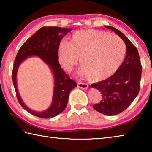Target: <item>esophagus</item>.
<instances>
[{
    "mask_svg": "<svg viewBox=\"0 0 152 152\" xmlns=\"http://www.w3.org/2000/svg\"><path fill=\"white\" fill-rule=\"evenodd\" d=\"M77 85H78V88H80L82 89H87L88 88V84H86V83H82V82H78V84H77Z\"/></svg>",
    "mask_w": 152,
    "mask_h": 152,
    "instance_id": "1",
    "label": "esophagus"
}]
</instances>
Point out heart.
<instances>
[{
  "label": "heart",
  "instance_id": "b5f03b06",
  "mask_svg": "<svg viewBox=\"0 0 152 152\" xmlns=\"http://www.w3.org/2000/svg\"><path fill=\"white\" fill-rule=\"evenodd\" d=\"M58 60L66 71L80 58L82 75L91 81L109 78L119 70L126 53V46L115 35L94 29L79 30L70 42L61 41L58 45Z\"/></svg>",
  "mask_w": 152,
  "mask_h": 152
}]
</instances>
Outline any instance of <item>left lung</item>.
<instances>
[{"label": "left lung", "mask_w": 152, "mask_h": 152, "mask_svg": "<svg viewBox=\"0 0 152 152\" xmlns=\"http://www.w3.org/2000/svg\"><path fill=\"white\" fill-rule=\"evenodd\" d=\"M104 27L119 35L127 48L125 60L119 70L109 78L91 86L99 90L102 97L99 103L92 107L96 111L110 116L125 110L137 96L142 68L137 48L129 39L116 28Z\"/></svg>", "instance_id": "left-lung-1"}]
</instances>
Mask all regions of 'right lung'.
Wrapping results in <instances>:
<instances>
[{
	"label": "right lung",
	"mask_w": 152,
	"mask_h": 152,
	"mask_svg": "<svg viewBox=\"0 0 152 152\" xmlns=\"http://www.w3.org/2000/svg\"><path fill=\"white\" fill-rule=\"evenodd\" d=\"M71 29L59 27H43L29 37L18 51L12 68V82L17 98L23 108L35 116L50 119L66 109L70 91L77 86L76 82L70 78L61 68L58 60V45L61 40ZM35 55L47 63L53 71L55 88L53 104L43 112H34L28 108L20 99L16 87V73L20 63L25 58Z\"/></svg>",
	"instance_id": "right-lung-1"
}]
</instances>
